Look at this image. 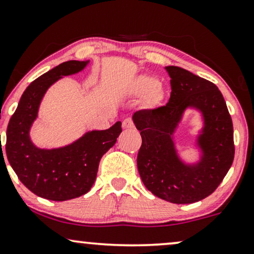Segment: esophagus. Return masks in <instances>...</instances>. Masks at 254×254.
<instances>
[{
	"mask_svg": "<svg viewBox=\"0 0 254 254\" xmlns=\"http://www.w3.org/2000/svg\"><path fill=\"white\" fill-rule=\"evenodd\" d=\"M122 127H123V129H132L133 127L132 120H131V118H125L123 123H122Z\"/></svg>",
	"mask_w": 254,
	"mask_h": 254,
	"instance_id": "1",
	"label": "esophagus"
}]
</instances>
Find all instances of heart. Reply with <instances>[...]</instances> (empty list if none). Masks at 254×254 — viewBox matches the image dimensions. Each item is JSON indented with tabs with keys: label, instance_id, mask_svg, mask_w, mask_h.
I'll return each mask as SVG.
<instances>
[{
	"label": "heart",
	"instance_id": "obj_1",
	"mask_svg": "<svg viewBox=\"0 0 254 254\" xmlns=\"http://www.w3.org/2000/svg\"><path fill=\"white\" fill-rule=\"evenodd\" d=\"M127 94L133 97H144V105L152 109L162 102L164 91L158 79L152 76L139 75L134 77L127 89Z\"/></svg>",
	"mask_w": 254,
	"mask_h": 254
}]
</instances>
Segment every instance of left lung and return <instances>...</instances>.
I'll return each mask as SVG.
<instances>
[{
	"instance_id": "1",
	"label": "left lung",
	"mask_w": 254,
	"mask_h": 254,
	"mask_svg": "<svg viewBox=\"0 0 254 254\" xmlns=\"http://www.w3.org/2000/svg\"><path fill=\"white\" fill-rule=\"evenodd\" d=\"M171 96L165 107L134 112L142 136L137 168L147 190L173 204L206 198L226 176L234 158L233 125L216 84L178 66H165ZM189 110L198 112L202 127L195 135L197 159L188 162L175 133Z\"/></svg>"
}]
</instances>
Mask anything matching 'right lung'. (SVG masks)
<instances>
[{
    "instance_id": "obj_1",
    "label": "right lung",
    "mask_w": 254,
    "mask_h": 254,
    "mask_svg": "<svg viewBox=\"0 0 254 254\" xmlns=\"http://www.w3.org/2000/svg\"><path fill=\"white\" fill-rule=\"evenodd\" d=\"M89 63L90 60L68 61L35 79L9 121L7 158L18 179L38 197L64 201L85 194L94 185L99 160L122 132V123L116 122L107 130L86 131L72 143L53 149L38 147L31 139V127L48 89L64 76L84 70Z\"/></svg>"
}]
</instances>
